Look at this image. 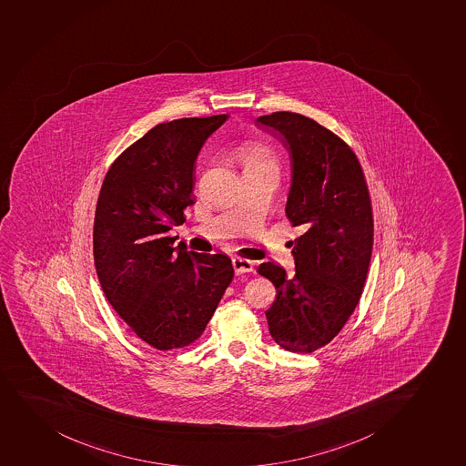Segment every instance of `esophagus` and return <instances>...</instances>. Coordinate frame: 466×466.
I'll return each mask as SVG.
<instances>
[{"label": "esophagus", "instance_id": "34e87169", "mask_svg": "<svg viewBox=\"0 0 466 466\" xmlns=\"http://www.w3.org/2000/svg\"><path fill=\"white\" fill-rule=\"evenodd\" d=\"M233 268H235L236 275H245V273L255 271V264L251 260L238 256V258H233Z\"/></svg>", "mask_w": 466, "mask_h": 466}]
</instances>
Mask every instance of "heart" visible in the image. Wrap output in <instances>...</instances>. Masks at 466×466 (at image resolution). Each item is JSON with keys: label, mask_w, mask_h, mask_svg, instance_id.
Masks as SVG:
<instances>
[{"label": "heart", "mask_w": 466, "mask_h": 466, "mask_svg": "<svg viewBox=\"0 0 466 466\" xmlns=\"http://www.w3.org/2000/svg\"><path fill=\"white\" fill-rule=\"evenodd\" d=\"M238 162L242 167L244 177L264 173V175L275 177L278 181L280 170H282L279 157L271 148L262 146V144L244 146L238 152Z\"/></svg>", "instance_id": "heart-1"}]
</instances>
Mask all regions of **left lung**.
<instances>
[{"label":"left lung","mask_w":466,"mask_h":466,"mask_svg":"<svg viewBox=\"0 0 466 466\" xmlns=\"http://www.w3.org/2000/svg\"><path fill=\"white\" fill-rule=\"evenodd\" d=\"M258 123L284 135L293 162L285 213L302 231L289 242L293 278L273 262L258 268L276 287L265 316L279 347L309 354L340 333L362 296L374 236L370 191L353 150L314 119L275 112Z\"/></svg>","instance_id":"left-lung-1"}]
</instances>
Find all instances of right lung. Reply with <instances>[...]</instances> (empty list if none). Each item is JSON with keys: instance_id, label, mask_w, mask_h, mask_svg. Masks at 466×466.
Instances as JSON below:
<instances>
[{"instance_id": "add662e5", "label": "right lung", "mask_w": 466, "mask_h": 466, "mask_svg": "<svg viewBox=\"0 0 466 466\" xmlns=\"http://www.w3.org/2000/svg\"><path fill=\"white\" fill-rule=\"evenodd\" d=\"M226 119L157 124L113 161L99 191V284L133 333L159 351L197 342L235 276L226 255L187 251L168 233L186 222L198 153Z\"/></svg>"}]
</instances>
